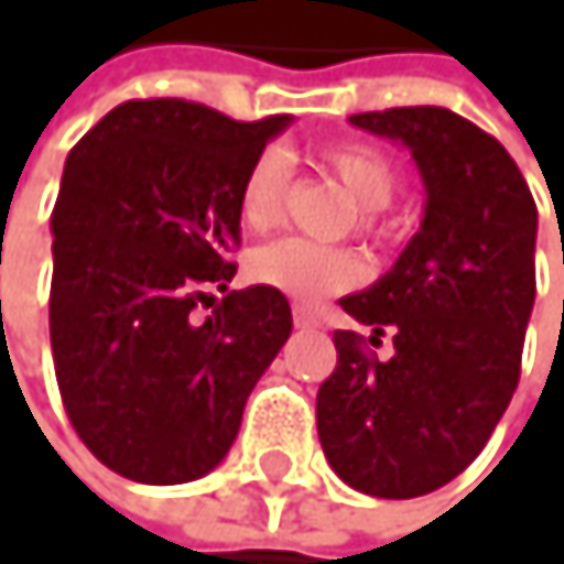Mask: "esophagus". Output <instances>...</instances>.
<instances>
[{
  "instance_id": "1",
  "label": "esophagus",
  "mask_w": 564,
  "mask_h": 564,
  "mask_svg": "<svg viewBox=\"0 0 564 564\" xmlns=\"http://www.w3.org/2000/svg\"><path fill=\"white\" fill-rule=\"evenodd\" d=\"M294 324L304 332H314V328H321V317L307 307H294Z\"/></svg>"
}]
</instances>
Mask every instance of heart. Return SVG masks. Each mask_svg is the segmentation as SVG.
Wrapping results in <instances>:
<instances>
[{
    "instance_id": "obj_1",
    "label": "heart",
    "mask_w": 564,
    "mask_h": 564,
    "mask_svg": "<svg viewBox=\"0 0 564 564\" xmlns=\"http://www.w3.org/2000/svg\"><path fill=\"white\" fill-rule=\"evenodd\" d=\"M321 162L351 192L361 209L389 206L399 188L395 162L372 144L324 148ZM288 196H291V165L280 151L267 148L247 165L240 196H236V209H240V219L250 232H267L270 226L284 219ZM361 229L365 232L376 229L372 213L361 216ZM250 276L263 288L288 294L297 304H314L328 294H341L361 284L365 267L351 250L321 247V243L301 240V236H291V240L260 247L250 257Z\"/></svg>"
}]
</instances>
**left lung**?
Segmentation results:
<instances>
[{"mask_svg":"<svg viewBox=\"0 0 564 564\" xmlns=\"http://www.w3.org/2000/svg\"><path fill=\"white\" fill-rule=\"evenodd\" d=\"M351 124L413 151L426 216L379 284L338 301L372 335L335 332L317 436L348 487L405 501L464 474L518 389L538 209L505 144L446 107L365 111ZM382 337L389 359L371 351Z\"/></svg>","mask_w":564,"mask_h":564,"instance_id":"8db88e82","label":"left lung"}]
</instances>
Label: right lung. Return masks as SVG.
Returning <instances> with one entry per match:
<instances>
[{
  "label": "right lung",
  "mask_w": 564,
  "mask_h": 564,
  "mask_svg": "<svg viewBox=\"0 0 564 564\" xmlns=\"http://www.w3.org/2000/svg\"><path fill=\"white\" fill-rule=\"evenodd\" d=\"M288 124L148 97L70 148L50 216L53 368L77 436L128 480L209 474L291 338L284 294L229 291L243 172Z\"/></svg>",
  "instance_id": "obj_1"
}]
</instances>
